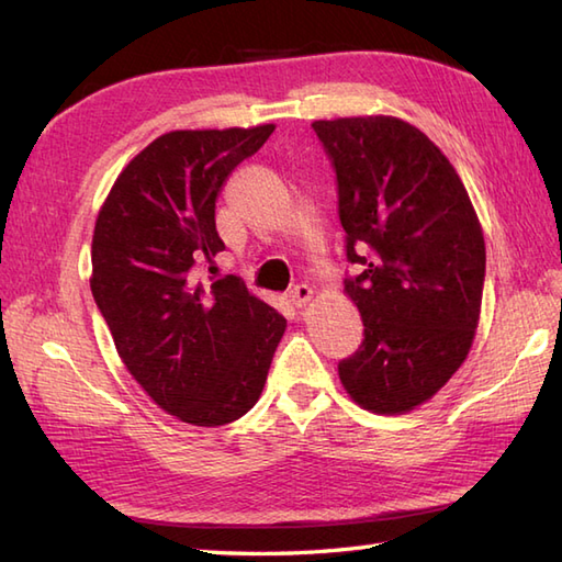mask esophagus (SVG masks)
Wrapping results in <instances>:
<instances>
[{
	"instance_id": "1",
	"label": "esophagus",
	"mask_w": 562,
	"mask_h": 562,
	"mask_svg": "<svg viewBox=\"0 0 562 562\" xmlns=\"http://www.w3.org/2000/svg\"><path fill=\"white\" fill-rule=\"evenodd\" d=\"M312 296H314V290L308 288V284H296V288L290 292V302L296 308H302V306H306L308 302H312Z\"/></svg>"
}]
</instances>
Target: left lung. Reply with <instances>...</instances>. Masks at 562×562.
Returning a JSON list of instances; mask_svg holds the SVG:
<instances>
[{
	"mask_svg": "<svg viewBox=\"0 0 562 562\" xmlns=\"http://www.w3.org/2000/svg\"><path fill=\"white\" fill-rule=\"evenodd\" d=\"M338 183L345 278L364 340L338 362L350 398L398 415L432 398L463 364L481 316L485 241L445 154L391 115L316 121Z\"/></svg>",
	"mask_w": 562,
	"mask_h": 562,
	"instance_id": "8db88e82",
	"label": "left lung"
}]
</instances>
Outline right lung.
Returning a JSON list of instances; mask_svg holds the SVG:
<instances>
[{
  "label": "right lung",
  "mask_w": 562,
  "mask_h": 562,
  "mask_svg": "<svg viewBox=\"0 0 562 562\" xmlns=\"http://www.w3.org/2000/svg\"><path fill=\"white\" fill-rule=\"evenodd\" d=\"M274 125L176 130L117 176L91 241V292L117 355L178 420L217 427L254 408L288 321L236 274L202 284L224 250L214 224L226 178Z\"/></svg>",
  "instance_id": "obj_1"
}]
</instances>
